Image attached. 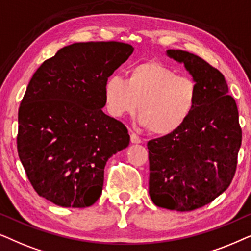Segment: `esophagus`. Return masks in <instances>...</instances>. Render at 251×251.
Returning <instances> with one entry per match:
<instances>
[{
  "label": "esophagus",
  "instance_id": "34e87169",
  "mask_svg": "<svg viewBox=\"0 0 251 251\" xmlns=\"http://www.w3.org/2000/svg\"><path fill=\"white\" fill-rule=\"evenodd\" d=\"M131 142L132 143H141L142 140L140 139L139 136L135 134V133H132V134H131Z\"/></svg>",
  "mask_w": 251,
  "mask_h": 251
}]
</instances>
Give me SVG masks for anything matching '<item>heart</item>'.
Returning <instances> with one entry per match:
<instances>
[{"mask_svg": "<svg viewBox=\"0 0 251 251\" xmlns=\"http://www.w3.org/2000/svg\"><path fill=\"white\" fill-rule=\"evenodd\" d=\"M103 96L111 116L120 118L139 108L140 124L151 134L166 136L179 131L192 117L198 106L199 86L190 76L148 61L133 66L127 80L110 75Z\"/></svg>", "mask_w": 251, "mask_h": 251, "instance_id": "heart-1", "label": "heart"}]
</instances>
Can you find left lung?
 <instances>
[{"label":"left lung","instance_id":"8db88e82","mask_svg":"<svg viewBox=\"0 0 251 251\" xmlns=\"http://www.w3.org/2000/svg\"><path fill=\"white\" fill-rule=\"evenodd\" d=\"M199 86L198 106L173 134L150 140L149 195L153 204L192 211L209 204L232 182L242 131L225 76L194 53L166 50Z\"/></svg>","mask_w":251,"mask_h":251}]
</instances>
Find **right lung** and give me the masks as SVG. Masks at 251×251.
I'll use <instances>...</instances> for the list:
<instances>
[{
	"label": "right lung",
	"mask_w": 251,
	"mask_h": 251,
	"mask_svg": "<svg viewBox=\"0 0 251 251\" xmlns=\"http://www.w3.org/2000/svg\"><path fill=\"white\" fill-rule=\"evenodd\" d=\"M124 42H76L36 70L18 111L17 149L33 188L64 208L102 194L104 166L129 145L127 128L105 115V80L132 55Z\"/></svg>",
	"instance_id": "obj_1"
}]
</instances>
